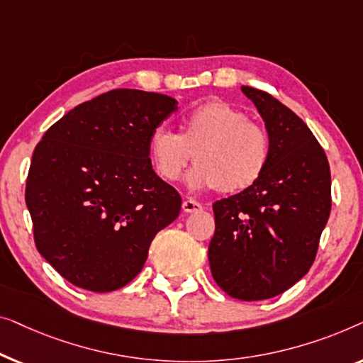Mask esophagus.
Returning a JSON list of instances; mask_svg holds the SVG:
<instances>
[{
    "mask_svg": "<svg viewBox=\"0 0 363 363\" xmlns=\"http://www.w3.org/2000/svg\"><path fill=\"white\" fill-rule=\"evenodd\" d=\"M202 203L194 201V199H186V201L182 202V211L186 213H194V212H201L202 211Z\"/></svg>",
    "mask_w": 363,
    "mask_h": 363,
    "instance_id": "1",
    "label": "esophagus"
}]
</instances>
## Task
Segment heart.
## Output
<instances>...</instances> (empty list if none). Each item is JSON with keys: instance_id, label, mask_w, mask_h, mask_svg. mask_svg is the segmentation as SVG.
I'll return each instance as SVG.
<instances>
[{"instance_id": "heart-1", "label": "heart", "mask_w": 363, "mask_h": 363, "mask_svg": "<svg viewBox=\"0 0 363 363\" xmlns=\"http://www.w3.org/2000/svg\"><path fill=\"white\" fill-rule=\"evenodd\" d=\"M192 189H218L237 194L255 186L267 171L272 140L262 125L223 100H211L187 111L181 133L157 128L150 138V157L156 174L166 182L181 177L189 161Z\"/></svg>"}]
</instances>
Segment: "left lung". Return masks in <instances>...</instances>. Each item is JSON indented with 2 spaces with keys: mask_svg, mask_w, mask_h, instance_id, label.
<instances>
[{
  "mask_svg": "<svg viewBox=\"0 0 363 363\" xmlns=\"http://www.w3.org/2000/svg\"><path fill=\"white\" fill-rule=\"evenodd\" d=\"M262 115L272 156L259 181L213 203L212 277L223 293L262 301L298 283L318 253L330 213L328 156L294 111L267 91L242 86Z\"/></svg>",
  "mask_w": 363,
  "mask_h": 363,
  "instance_id": "left-lung-1",
  "label": "left lung"
}]
</instances>
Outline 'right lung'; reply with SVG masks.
Returning <instances> with one entry per match:
<instances>
[{"instance_id":"1","label":"right lung","mask_w":363,"mask_h":363,"mask_svg":"<svg viewBox=\"0 0 363 363\" xmlns=\"http://www.w3.org/2000/svg\"><path fill=\"white\" fill-rule=\"evenodd\" d=\"M177 110L172 96L115 89L45 131L26 181L34 242L79 288L108 293L143 269L152 238L181 212V196L152 171L150 138Z\"/></svg>"}]
</instances>
